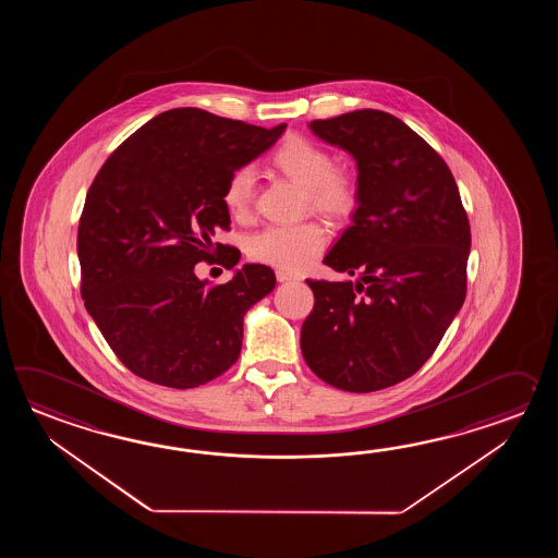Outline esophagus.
Masks as SVG:
<instances>
[{
  "mask_svg": "<svg viewBox=\"0 0 558 558\" xmlns=\"http://www.w3.org/2000/svg\"><path fill=\"white\" fill-rule=\"evenodd\" d=\"M277 281L279 283H287V281H299V277L293 274H289V271H277Z\"/></svg>",
  "mask_w": 558,
  "mask_h": 558,
  "instance_id": "obj_1",
  "label": "esophagus"
}]
</instances>
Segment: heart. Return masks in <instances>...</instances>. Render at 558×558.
<instances>
[{"label": "heart", "mask_w": 558, "mask_h": 558, "mask_svg": "<svg viewBox=\"0 0 558 558\" xmlns=\"http://www.w3.org/2000/svg\"><path fill=\"white\" fill-rule=\"evenodd\" d=\"M271 166L305 190L308 207L329 215L347 217L356 207L359 190L349 171L332 167V157L319 143L307 137H287L271 157ZM255 197V173L251 167H239L223 190L227 211L243 219L247 217ZM327 243V233L317 221L296 226H269L247 241L253 262L265 263L284 271H299L319 255Z\"/></svg>", "instance_id": "heart-1"}]
</instances>
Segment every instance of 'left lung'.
I'll use <instances>...</instances> for the list:
<instances>
[{"mask_svg":"<svg viewBox=\"0 0 558 558\" xmlns=\"http://www.w3.org/2000/svg\"><path fill=\"white\" fill-rule=\"evenodd\" d=\"M308 128L356 161L353 226L323 263L359 279H307L301 353L341 391H380L425 365L463 307L471 227L451 169L401 119L359 109Z\"/></svg>","mask_w":558,"mask_h":558,"instance_id":"left-lung-1","label":"left lung"}]
</instances>
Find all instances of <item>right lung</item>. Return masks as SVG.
I'll return each mask as SVG.
<instances>
[{
	"mask_svg": "<svg viewBox=\"0 0 558 558\" xmlns=\"http://www.w3.org/2000/svg\"><path fill=\"white\" fill-rule=\"evenodd\" d=\"M274 130L197 107L159 113L109 155L85 197L77 229L85 308L119 361L173 389L217 379L241 353L243 317L275 289L271 267L247 263L226 284L195 265L238 250L217 245L229 229L227 179L267 151Z\"/></svg>",
	"mask_w": 558,
	"mask_h": 558,
	"instance_id": "right-lung-1",
	"label": "right lung"
}]
</instances>
